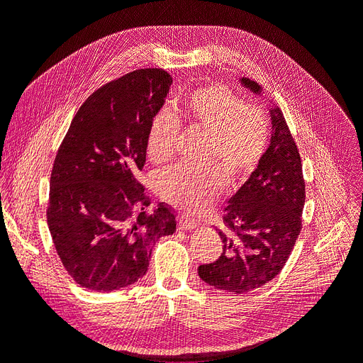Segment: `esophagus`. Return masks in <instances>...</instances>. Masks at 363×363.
<instances>
[{
  "label": "esophagus",
  "mask_w": 363,
  "mask_h": 363,
  "mask_svg": "<svg viewBox=\"0 0 363 363\" xmlns=\"http://www.w3.org/2000/svg\"><path fill=\"white\" fill-rule=\"evenodd\" d=\"M179 225L182 230H194L196 228V221L195 219H191V218H186V216H179Z\"/></svg>",
  "instance_id": "esophagus-1"
}]
</instances>
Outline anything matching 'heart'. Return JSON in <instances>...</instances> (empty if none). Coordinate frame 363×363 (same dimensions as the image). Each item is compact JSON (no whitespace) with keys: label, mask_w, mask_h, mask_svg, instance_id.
I'll return each instance as SVG.
<instances>
[{"label":"heart","mask_w":363,"mask_h":363,"mask_svg":"<svg viewBox=\"0 0 363 363\" xmlns=\"http://www.w3.org/2000/svg\"><path fill=\"white\" fill-rule=\"evenodd\" d=\"M179 123L207 135L204 162L215 164L175 167L160 177L159 192L183 213L196 215L213 206L224 192V170L238 179L256 168L267 150L269 125L262 108L245 106L223 84H206L184 96L174 113L160 111L152 116L145 136L150 162L162 164L172 159Z\"/></svg>","instance_id":"heart-1"}]
</instances>
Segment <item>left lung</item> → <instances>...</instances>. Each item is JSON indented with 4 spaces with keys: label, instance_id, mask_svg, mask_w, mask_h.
I'll return each instance as SVG.
<instances>
[{
    "label": "left lung",
    "instance_id": "8db88e82",
    "mask_svg": "<svg viewBox=\"0 0 363 363\" xmlns=\"http://www.w3.org/2000/svg\"><path fill=\"white\" fill-rule=\"evenodd\" d=\"M252 92L262 87L240 80ZM272 135L257 168L228 200L225 230H219L223 252L199 267L211 286L235 294L255 291L271 281L288 262L301 232L306 184L298 148L279 108L271 111Z\"/></svg>",
    "mask_w": 363,
    "mask_h": 363
}]
</instances>
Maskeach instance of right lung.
Returning <instances> with one entry per match:
<instances>
[{
	"instance_id": "right-lung-1",
	"label": "right lung",
	"mask_w": 363,
	"mask_h": 363,
	"mask_svg": "<svg viewBox=\"0 0 363 363\" xmlns=\"http://www.w3.org/2000/svg\"><path fill=\"white\" fill-rule=\"evenodd\" d=\"M172 83L159 68L128 72L82 104L59 147L47 221L65 269L82 288L112 292L145 276L156 240L175 213L151 199L135 174L145 164L147 130Z\"/></svg>"
}]
</instances>
